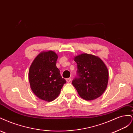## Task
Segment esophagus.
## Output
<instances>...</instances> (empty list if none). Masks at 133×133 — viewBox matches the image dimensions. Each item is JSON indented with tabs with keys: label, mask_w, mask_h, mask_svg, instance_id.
Returning <instances> with one entry per match:
<instances>
[{
	"label": "esophagus",
	"mask_w": 133,
	"mask_h": 133,
	"mask_svg": "<svg viewBox=\"0 0 133 133\" xmlns=\"http://www.w3.org/2000/svg\"><path fill=\"white\" fill-rule=\"evenodd\" d=\"M66 81L68 83H69L71 81V79L70 78H66Z\"/></svg>",
	"instance_id": "obj_1"
}]
</instances>
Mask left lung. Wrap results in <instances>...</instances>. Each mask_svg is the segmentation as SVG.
<instances>
[{"label":"left lung","instance_id":"1","mask_svg":"<svg viewBox=\"0 0 133 133\" xmlns=\"http://www.w3.org/2000/svg\"><path fill=\"white\" fill-rule=\"evenodd\" d=\"M77 63L78 77L72 84L80 97L92 100L100 97L106 90L109 79L108 68L97 56L83 53L74 58Z\"/></svg>","mask_w":133,"mask_h":133}]
</instances>
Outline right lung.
I'll return each mask as SVG.
<instances>
[{
	"mask_svg": "<svg viewBox=\"0 0 133 133\" xmlns=\"http://www.w3.org/2000/svg\"><path fill=\"white\" fill-rule=\"evenodd\" d=\"M58 57L53 51H43L35 57L29 68L31 89L38 98L46 102L57 98L66 83L56 66Z\"/></svg>",
	"mask_w": 133,
	"mask_h": 133,
	"instance_id": "obj_1",
	"label": "right lung"
}]
</instances>
